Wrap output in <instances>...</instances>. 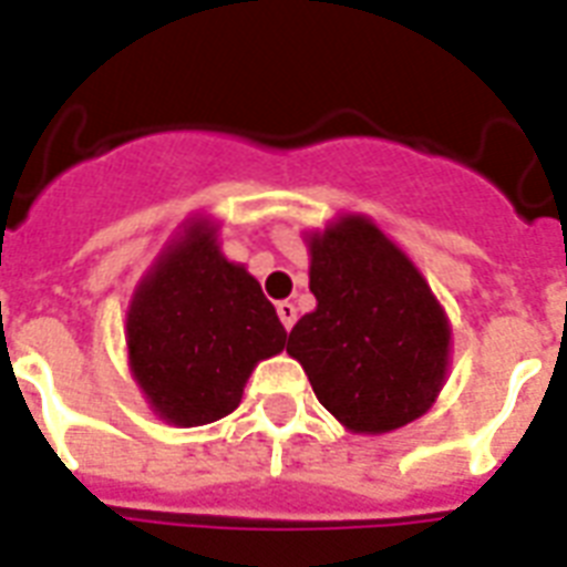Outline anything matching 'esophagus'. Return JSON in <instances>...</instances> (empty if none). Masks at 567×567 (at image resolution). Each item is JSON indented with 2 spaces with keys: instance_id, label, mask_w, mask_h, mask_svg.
<instances>
[{
  "instance_id": "1",
  "label": "esophagus",
  "mask_w": 567,
  "mask_h": 567,
  "mask_svg": "<svg viewBox=\"0 0 567 567\" xmlns=\"http://www.w3.org/2000/svg\"><path fill=\"white\" fill-rule=\"evenodd\" d=\"M278 316H280V322H284V328L289 331V328L296 324V305H292V301H280Z\"/></svg>"
}]
</instances>
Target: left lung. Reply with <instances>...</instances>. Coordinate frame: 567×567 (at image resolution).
I'll return each mask as SVG.
<instances>
[{"instance_id":"8db88e82","label":"left lung","mask_w":567,"mask_h":567,"mask_svg":"<svg viewBox=\"0 0 567 567\" xmlns=\"http://www.w3.org/2000/svg\"><path fill=\"white\" fill-rule=\"evenodd\" d=\"M313 313L287 352L316 399L352 432L379 434L432 408L450 354V324L423 275L361 215L310 239Z\"/></svg>"}]
</instances>
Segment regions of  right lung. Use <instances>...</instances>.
<instances>
[{"instance_id": "add662e5", "label": "right lung", "mask_w": 567, "mask_h": 567, "mask_svg": "<svg viewBox=\"0 0 567 567\" xmlns=\"http://www.w3.org/2000/svg\"><path fill=\"white\" fill-rule=\"evenodd\" d=\"M287 343L260 284L218 254L213 227H188L126 316L135 381L168 423L204 425L236 411L257 361Z\"/></svg>"}]
</instances>
